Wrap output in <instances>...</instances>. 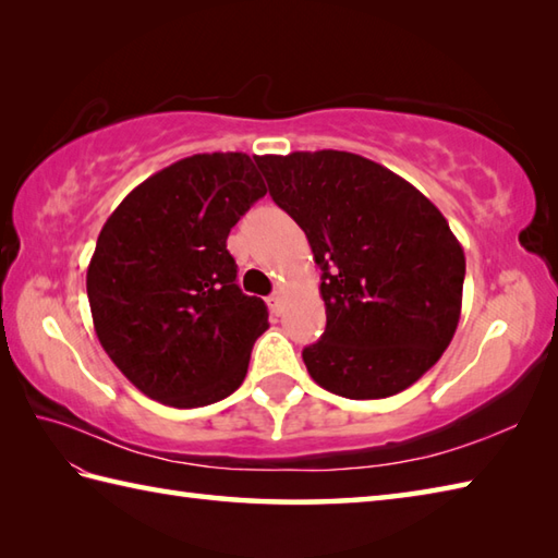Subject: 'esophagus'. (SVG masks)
<instances>
[{
    "label": "esophagus",
    "mask_w": 558,
    "mask_h": 558,
    "mask_svg": "<svg viewBox=\"0 0 558 558\" xmlns=\"http://www.w3.org/2000/svg\"><path fill=\"white\" fill-rule=\"evenodd\" d=\"M268 306H270V312L276 314V316L282 314V310H286V298H282V290H276V292L270 294Z\"/></svg>",
    "instance_id": "34e87169"
}]
</instances>
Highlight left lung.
Masks as SVG:
<instances>
[{"instance_id": "obj_1", "label": "left lung", "mask_w": 558, "mask_h": 558, "mask_svg": "<svg viewBox=\"0 0 558 558\" xmlns=\"http://www.w3.org/2000/svg\"><path fill=\"white\" fill-rule=\"evenodd\" d=\"M272 201L322 268L326 330L302 360L350 400L396 396L441 357L460 322L465 254L420 189L345 150L256 156Z\"/></svg>"}]
</instances>
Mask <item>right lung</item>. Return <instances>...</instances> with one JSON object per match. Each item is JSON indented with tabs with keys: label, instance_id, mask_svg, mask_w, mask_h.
Wrapping results in <instances>:
<instances>
[{
	"label": "right lung",
	"instance_id": "add662e5",
	"mask_svg": "<svg viewBox=\"0 0 558 558\" xmlns=\"http://www.w3.org/2000/svg\"><path fill=\"white\" fill-rule=\"evenodd\" d=\"M260 196L246 153H198L141 182L102 225L86 272L93 326L162 405L204 408L244 381L268 310L236 286L228 234Z\"/></svg>",
	"mask_w": 558,
	"mask_h": 558
}]
</instances>
